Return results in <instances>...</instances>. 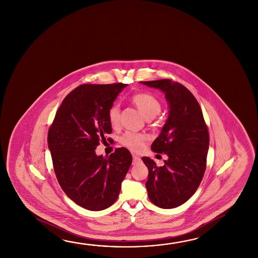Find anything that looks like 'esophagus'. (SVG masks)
Segmentation results:
<instances>
[{"mask_svg":"<svg viewBox=\"0 0 258 258\" xmlns=\"http://www.w3.org/2000/svg\"><path fill=\"white\" fill-rule=\"evenodd\" d=\"M132 157H133V164L135 165V164H137V163H139L140 161V157H139L138 156H136V155H133L132 156Z\"/></svg>","mask_w":258,"mask_h":258,"instance_id":"esophagus-1","label":"esophagus"}]
</instances>
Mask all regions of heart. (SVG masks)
I'll list each match as a JSON object with an SVG mask.
<instances>
[{
	"label": "heart",
	"instance_id": "heart-1",
	"mask_svg": "<svg viewBox=\"0 0 258 258\" xmlns=\"http://www.w3.org/2000/svg\"><path fill=\"white\" fill-rule=\"evenodd\" d=\"M132 102L138 108V110H140V113L148 119L156 117L160 112L162 108L159 101L149 93H137L133 95ZM108 118L112 127H116L118 125L120 118V110L118 106L113 105L110 107L108 111ZM146 140L147 138L143 134L126 132L122 136L120 142L124 147L131 149V151L139 152L143 148Z\"/></svg>",
	"mask_w": 258,
	"mask_h": 258
}]
</instances>
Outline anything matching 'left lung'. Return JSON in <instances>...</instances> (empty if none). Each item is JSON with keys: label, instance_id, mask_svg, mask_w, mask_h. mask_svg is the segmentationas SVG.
<instances>
[{"label": "left lung", "instance_id": "left-lung-1", "mask_svg": "<svg viewBox=\"0 0 258 258\" xmlns=\"http://www.w3.org/2000/svg\"><path fill=\"white\" fill-rule=\"evenodd\" d=\"M140 83L161 90L168 103V118L151 146L168 158L159 167L149 157L142 160L148 168V198L157 207L173 209L195 195L203 180L210 144L207 125L199 102L183 85L169 79Z\"/></svg>", "mask_w": 258, "mask_h": 258}]
</instances>
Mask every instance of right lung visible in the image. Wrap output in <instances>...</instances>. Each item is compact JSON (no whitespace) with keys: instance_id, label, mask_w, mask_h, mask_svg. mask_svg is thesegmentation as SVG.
Listing matches in <instances>:
<instances>
[{"instance_id":"right-lung-1","label":"right lung","mask_w":258,"mask_h":258,"mask_svg":"<svg viewBox=\"0 0 258 258\" xmlns=\"http://www.w3.org/2000/svg\"><path fill=\"white\" fill-rule=\"evenodd\" d=\"M126 86H78L63 99L48 131V148L62 190L89 211H102L116 202L132 163L127 148H117L106 157L95 153L100 140L112 131L108 111Z\"/></svg>"}]
</instances>
